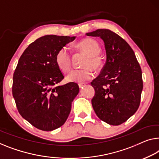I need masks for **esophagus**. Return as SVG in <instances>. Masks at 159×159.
<instances>
[{
  "mask_svg": "<svg viewBox=\"0 0 159 159\" xmlns=\"http://www.w3.org/2000/svg\"><path fill=\"white\" fill-rule=\"evenodd\" d=\"M85 86H86V84H79V86L80 89H83V88H84Z\"/></svg>",
  "mask_w": 159,
  "mask_h": 159,
  "instance_id": "esophagus-1",
  "label": "esophagus"
}]
</instances>
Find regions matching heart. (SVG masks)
<instances>
[{
  "label": "heart",
  "mask_w": 159,
  "mask_h": 159,
  "mask_svg": "<svg viewBox=\"0 0 159 159\" xmlns=\"http://www.w3.org/2000/svg\"><path fill=\"white\" fill-rule=\"evenodd\" d=\"M78 47L88 56L82 69L73 70L67 75L66 79L70 82L84 83L93 77V70H98L102 67V59L98 55L101 47L98 43L91 39H86L78 43ZM56 62L58 68L63 72H67L71 66L70 54L68 46H63L58 50L56 55Z\"/></svg>",
  "instance_id": "1"
}]
</instances>
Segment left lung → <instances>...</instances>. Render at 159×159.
<instances>
[{"instance_id": "1", "label": "left lung", "mask_w": 159, "mask_h": 159, "mask_svg": "<svg viewBox=\"0 0 159 159\" xmlns=\"http://www.w3.org/2000/svg\"><path fill=\"white\" fill-rule=\"evenodd\" d=\"M103 40L106 61L100 75L91 83L95 95L93 110L103 121L113 125L123 124L140 105L143 80L140 65L131 46L116 33L98 29L86 34Z\"/></svg>"}]
</instances>
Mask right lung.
Returning <instances> with one entry per match:
<instances>
[{"label": "right lung", "mask_w": 159, "mask_h": 159, "mask_svg": "<svg viewBox=\"0 0 159 159\" xmlns=\"http://www.w3.org/2000/svg\"><path fill=\"white\" fill-rule=\"evenodd\" d=\"M75 39L55 35L39 38L25 50L14 72L12 91L18 112L43 131H53L65 124L79 92L75 83L56 86L64 76L56 55Z\"/></svg>", "instance_id": "obj_1"}]
</instances>
